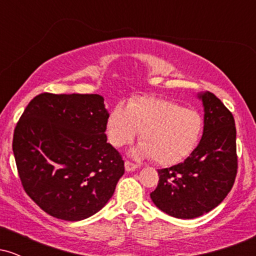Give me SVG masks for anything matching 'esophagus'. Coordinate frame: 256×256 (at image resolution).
Listing matches in <instances>:
<instances>
[{
    "mask_svg": "<svg viewBox=\"0 0 256 256\" xmlns=\"http://www.w3.org/2000/svg\"><path fill=\"white\" fill-rule=\"evenodd\" d=\"M137 168H138L137 164L132 162V161H128V160L125 161V170H126V171H128V172L134 171V170H137Z\"/></svg>",
    "mask_w": 256,
    "mask_h": 256,
    "instance_id": "1",
    "label": "esophagus"
}]
</instances>
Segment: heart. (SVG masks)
Wrapping results in <instances>:
<instances>
[{
    "label": "heart",
    "instance_id": "heart-1",
    "mask_svg": "<svg viewBox=\"0 0 256 256\" xmlns=\"http://www.w3.org/2000/svg\"><path fill=\"white\" fill-rule=\"evenodd\" d=\"M198 112L155 96H140L128 106L116 104L106 122L108 142L113 146L128 144L140 131L142 142L136 156L150 158L158 165L182 162L195 150L202 134Z\"/></svg>",
    "mask_w": 256,
    "mask_h": 256
}]
</instances>
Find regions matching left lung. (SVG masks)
I'll return each instance as SVG.
<instances>
[{"mask_svg":"<svg viewBox=\"0 0 256 256\" xmlns=\"http://www.w3.org/2000/svg\"><path fill=\"white\" fill-rule=\"evenodd\" d=\"M200 98L204 126L198 146L183 162L158 170V186L150 194L158 210L179 219L204 216L222 204L238 168L234 116L213 92Z\"/></svg>","mask_w":256,"mask_h":256,"instance_id":"left-lung-1","label":"left lung"}]
</instances>
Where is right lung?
I'll use <instances>...</instances> for the list:
<instances>
[{
	"label": "right lung",
	"instance_id": "obj_1",
	"mask_svg": "<svg viewBox=\"0 0 256 256\" xmlns=\"http://www.w3.org/2000/svg\"><path fill=\"white\" fill-rule=\"evenodd\" d=\"M108 116L98 94L43 92L25 108L13 136L18 174L49 216L89 218L113 196L125 167L107 143Z\"/></svg>",
	"mask_w": 256,
	"mask_h": 256
}]
</instances>
